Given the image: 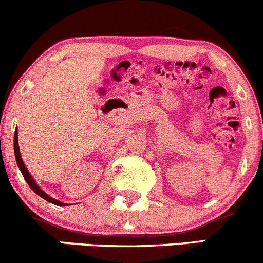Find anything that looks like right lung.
Returning <instances> with one entry per match:
<instances>
[{
	"mask_svg": "<svg viewBox=\"0 0 263 263\" xmlns=\"http://www.w3.org/2000/svg\"><path fill=\"white\" fill-rule=\"evenodd\" d=\"M14 151H15V158H16V163H17V166L18 169H20L21 174H23L24 179H25L26 183L29 184V187L31 188V190L34 191V192L36 193L38 196H41L42 198H44L46 201H48V202L53 203V205H57V206H66V203L61 202V201L55 200V198L50 197V196L47 195L46 192H44L43 190H42L41 187H39L38 184H36L35 179L31 177L30 172L28 171V168L25 166V164H24L23 161V158H21V154H20V148H18V140H17V129H15V136H14Z\"/></svg>",
	"mask_w": 263,
	"mask_h": 263,
	"instance_id": "1",
	"label": "right lung"
}]
</instances>
